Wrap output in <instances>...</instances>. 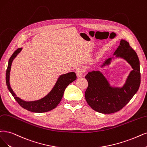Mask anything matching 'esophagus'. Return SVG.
I'll use <instances>...</instances> for the list:
<instances>
[{
    "label": "esophagus",
    "mask_w": 147,
    "mask_h": 147,
    "mask_svg": "<svg viewBox=\"0 0 147 147\" xmlns=\"http://www.w3.org/2000/svg\"><path fill=\"white\" fill-rule=\"evenodd\" d=\"M76 73L78 77H82L84 73V69L81 67L78 68L76 70Z\"/></svg>",
    "instance_id": "1"
}]
</instances>
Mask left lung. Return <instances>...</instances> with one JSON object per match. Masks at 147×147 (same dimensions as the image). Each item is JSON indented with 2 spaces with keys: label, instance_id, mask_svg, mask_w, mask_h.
Here are the masks:
<instances>
[{
  "label": "left lung",
  "instance_id": "1",
  "mask_svg": "<svg viewBox=\"0 0 147 147\" xmlns=\"http://www.w3.org/2000/svg\"><path fill=\"white\" fill-rule=\"evenodd\" d=\"M113 55L124 59L133 68L122 87L111 86L100 71L93 70L85 76L88 82L85 93L86 101L92 109L103 114H111L121 110L137 93L140 84L139 60L129 43L121 39ZM114 57L107 59L101 68L110 65Z\"/></svg>",
  "mask_w": 147,
  "mask_h": 147
}]
</instances>
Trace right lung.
Wrapping results in <instances>:
<instances>
[{
    "label": "right lung",
    "mask_w": 147,
    "mask_h": 147,
    "mask_svg": "<svg viewBox=\"0 0 147 147\" xmlns=\"http://www.w3.org/2000/svg\"><path fill=\"white\" fill-rule=\"evenodd\" d=\"M22 50V48L16 50L9 59L6 71V83L8 89L15 100L24 109L34 113H44L51 111L55 108L61 101L65 90L69 84L76 79V74L74 72H70L60 76L50 93L39 100L25 101L21 99L19 97H17L12 88H11L9 84V74L13 60Z\"/></svg>",
    "instance_id": "1"
}]
</instances>
